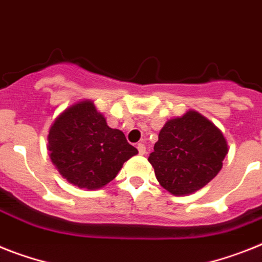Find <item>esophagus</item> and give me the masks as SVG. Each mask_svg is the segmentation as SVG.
<instances>
[{"label":"esophagus","instance_id":"1","mask_svg":"<svg viewBox=\"0 0 262 262\" xmlns=\"http://www.w3.org/2000/svg\"><path fill=\"white\" fill-rule=\"evenodd\" d=\"M137 149H138V153H140L141 156H144L145 153H146V148H145L144 144H138Z\"/></svg>","mask_w":262,"mask_h":262}]
</instances>
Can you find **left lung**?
<instances>
[{
  "label": "left lung",
  "instance_id": "obj_1",
  "mask_svg": "<svg viewBox=\"0 0 262 262\" xmlns=\"http://www.w3.org/2000/svg\"><path fill=\"white\" fill-rule=\"evenodd\" d=\"M226 153L223 132L199 112L189 111L166 121L148 160L162 188L186 195L216 177Z\"/></svg>",
  "mask_w": 262,
  "mask_h": 262
}]
</instances>
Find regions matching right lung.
<instances>
[{"label":"right lung","instance_id":"right-lung-1","mask_svg":"<svg viewBox=\"0 0 262 262\" xmlns=\"http://www.w3.org/2000/svg\"><path fill=\"white\" fill-rule=\"evenodd\" d=\"M52 162L70 184L100 189L138 153L118 129L107 126L93 101H80L54 120L48 135Z\"/></svg>","mask_w":262,"mask_h":262}]
</instances>
